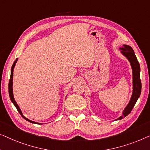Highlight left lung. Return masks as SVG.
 <instances>
[{"label":"left lung","instance_id":"obj_1","mask_svg":"<svg viewBox=\"0 0 150 150\" xmlns=\"http://www.w3.org/2000/svg\"><path fill=\"white\" fill-rule=\"evenodd\" d=\"M119 50L121 51L122 55H124L128 60L129 61L132 71V93L129 103L122 111V114L120 117L115 120H119L125 117L129 114L132 111L134 105L140 96L141 92V82L140 79V65L137 58L134 54V50L130 46L128 45H123Z\"/></svg>","mask_w":150,"mask_h":150}]
</instances>
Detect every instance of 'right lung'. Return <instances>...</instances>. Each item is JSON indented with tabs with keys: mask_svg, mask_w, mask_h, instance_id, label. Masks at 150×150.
Listing matches in <instances>:
<instances>
[{
	"mask_svg": "<svg viewBox=\"0 0 150 150\" xmlns=\"http://www.w3.org/2000/svg\"><path fill=\"white\" fill-rule=\"evenodd\" d=\"M18 58H17L16 61L13 62V64L12 65V67L11 69V77H10V79H9V97H10V99H11V102L13 103V104L15 105V107H16V109H18V112L20 113V114L22 115L23 117V118H24L25 120H27V121L29 122H31V123L33 124H42L41 123H38V122H33L32 120L28 119V118H26V117L24 116V115H23V113L22 112V111H21V109L20 108V107L18 106V105L17 104L16 101L15 100V98H14V96H13V69H14V67L16 66V64L17 62V61H18Z\"/></svg>",
	"mask_w": 150,
	"mask_h": 150,
	"instance_id": "1",
	"label": "right lung"
}]
</instances>
